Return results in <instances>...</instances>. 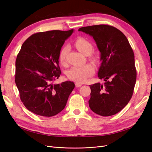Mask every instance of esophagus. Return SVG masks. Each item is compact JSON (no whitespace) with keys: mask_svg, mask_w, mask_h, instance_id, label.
Masks as SVG:
<instances>
[{"mask_svg":"<svg viewBox=\"0 0 152 152\" xmlns=\"http://www.w3.org/2000/svg\"><path fill=\"white\" fill-rule=\"evenodd\" d=\"M82 86V84L81 83H79V82H76V83H75V86L77 87H80Z\"/></svg>","mask_w":152,"mask_h":152,"instance_id":"34e87169","label":"esophagus"}]
</instances>
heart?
<instances>
[{"label": "heart", "mask_w": 152, "mask_h": 152, "mask_svg": "<svg viewBox=\"0 0 152 152\" xmlns=\"http://www.w3.org/2000/svg\"><path fill=\"white\" fill-rule=\"evenodd\" d=\"M75 46L80 52L88 56L93 50V45L89 41L84 39L79 38L75 41ZM69 50V46L65 45L61 48L59 53V61L61 64H65L66 58ZM91 59L96 61V58L92 56ZM94 72V68L90 64H86L82 66H73L66 72L67 77L70 80L77 82H84L87 78L91 76Z\"/></svg>", "instance_id": "heart-1"}]
</instances>
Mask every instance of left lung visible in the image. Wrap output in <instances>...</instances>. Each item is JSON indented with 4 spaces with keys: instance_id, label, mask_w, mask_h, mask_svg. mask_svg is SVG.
I'll return each mask as SVG.
<instances>
[{
    "instance_id": "obj_1",
    "label": "left lung",
    "mask_w": 152,
    "mask_h": 152,
    "mask_svg": "<svg viewBox=\"0 0 152 152\" xmlns=\"http://www.w3.org/2000/svg\"><path fill=\"white\" fill-rule=\"evenodd\" d=\"M79 31L93 37L96 42L102 61L98 76L105 81L89 86V107L99 115H113L126 107L132 96L136 81L134 53L125 35L112 26H89Z\"/></svg>"
}]
</instances>
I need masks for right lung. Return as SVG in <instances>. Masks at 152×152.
I'll list each match as a JSON object with an SVG mask.
<instances>
[{
    "label": "right lung",
    "instance_id": "add662e5",
    "mask_svg": "<svg viewBox=\"0 0 152 152\" xmlns=\"http://www.w3.org/2000/svg\"><path fill=\"white\" fill-rule=\"evenodd\" d=\"M73 29L51 30L31 35L16 60L15 82L21 102L29 111L44 117L56 115L65 107L75 87L71 81L53 84L61 72L59 53Z\"/></svg>",
    "mask_w": 152,
    "mask_h": 152
}]
</instances>
